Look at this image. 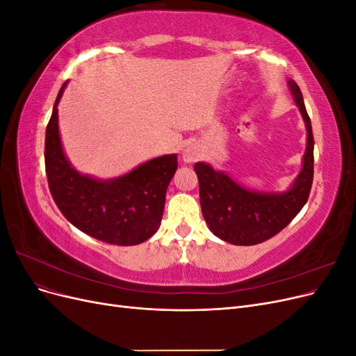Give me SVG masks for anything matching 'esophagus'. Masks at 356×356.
Instances as JSON below:
<instances>
[{"label": "esophagus", "mask_w": 356, "mask_h": 356, "mask_svg": "<svg viewBox=\"0 0 356 356\" xmlns=\"http://www.w3.org/2000/svg\"><path fill=\"white\" fill-rule=\"evenodd\" d=\"M200 157V149L196 144H187L186 148L182 149V159H184L186 163H193Z\"/></svg>", "instance_id": "34e87169"}]
</instances>
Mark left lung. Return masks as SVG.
<instances>
[{
  "mask_svg": "<svg viewBox=\"0 0 356 356\" xmlns=\"http://www.w3.org/2000/svg\"><path fill=\"white\" fill-rule=\"evenodd\" d=\"M288 86L303 115L307 144L303 168L286 191L248 190L208 163L197 161L195 165L203 218L217 238L229 243L250 246L273 238L294 220L309 199L314 181V134L300 88L293 80Z\"/></svg>",
  "mask_w": 356,
  "mask_h": 356,
  "instance_id": "left-lung-1",
  "label": "left lung"
}]
</instances>
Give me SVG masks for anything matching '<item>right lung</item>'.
I'll use <instances>...</instances> for the list:
<instances>
[{"label": "right lung", "mask_w": 356, "mask_h": 356, "mask_svg": "<svg viewBox=\"0 0 356 356\" xmlns=\"http://www.w3.org/2000/svg\"><path fill=\"white\" fill-rule=\"evenodd\" d=\"M46 129V174L51 197L72 225L92 238L120 246L138 245L157 232L163 217L166 190L178 168L177 154L145 161L113 179H96L75 170L63 153L58 104Z\"/></svg>", "instance_id": "obj_1"}]
</instances>
